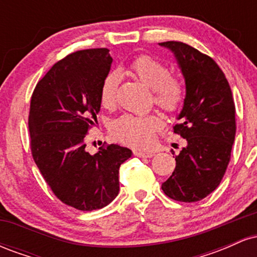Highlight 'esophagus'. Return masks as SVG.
Here are the masks:
<instances>
[{"mask_svg": "<svg viewBox=\"0 0 257 257\" xmlns=\"http://www.w3.org/2000/svg\"><path fill=\"white\" fill-rule=\"evenodd\" d=\"M133 153H134V156H137V157H140V158H150L155 155V153L151 151H140V150H134Z\"/></svg>", "mask_w": 257, "mask_h": 257, "instance_id": "34e87169", "label": "esophagus"}]
</instances>
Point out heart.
Segmentation results:
<instances>
[{
	"instance_id": "heart-1",
	"label": "heart",
	"mask_w": 257,
	"mask_h": 257,
	"mask_svg": "<svg viewBox=\"0 0 257 257\" xmlns=\"http://www.w3.org/2000/svg\"><path fill=\"white\" fill-rule=\"evenodd\" d=\"M129 70L139 81L152 89L153 102L168 114H176L184 107L186 87L179 76L170 73L169 67L150 54L139 55L129 64ZM119 72L110 71L100 85L99 100L105 108L114 107L119 84ZM163 129V120L155 113L146 116L123 114L114 119L110 132L116 140L134 147H146L153 137Z\"/></svg>"
}]
</instances>
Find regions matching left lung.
Here are the masks:
<instances>
[{
	"label": "left lung",
	"mask_w": 257,
	"mask_h": 257,
	"mask_svg": "<svg viewBox=\"0 0 257 257\" xmlns=\"http://www.w3.org/2000/svg\"><path fill=\"white\" fill-rule=\"evenodd\" d=\"M186 82V101L174 133L186 139L162 190L178 202H198L220 185L235 137V106L225 73L213 58L188 44L168 41Z\"/></svg>",
	"instance_id": "1"
}]
</instances>
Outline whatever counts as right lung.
Returning <instances> with one entry per match:
<instances>
[{"label": "right lung", "instance_id": "obj_1", "mask_svg": "<svg viewBox=\"0 0 257 257\" xmlns=\"http://www.w3.org/2000/svg\"><path fill=\"white\" fill-rule=\"evenodd\" d=\"M111 64L107 48L71 53L38 81L30 101L32 158L55 197L82 211L101 209L116 198L119 167L132 156L131 150L113 144L95 155L85 150Z\"/></svg>", "mask_w": 257, "mask_h": 257}]
</instances>
